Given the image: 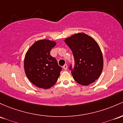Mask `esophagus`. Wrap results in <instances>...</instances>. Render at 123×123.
I'll return each instance as SVG.
<instances>
[{
	"mask_svg": "<svg viewBox=\"0 0 123 123\" xmlns=\"http://www.w3.org/2000/svg\"><path fill=\"white\" fill-rule=\"evenodd\" d=\"M63 68L65 70H67L68 69V65L67 64H65L64 66H63Z\"/></svg>",
	"mask_w": 123,
	"mask_h": 123,
	"instance_id": "1",
	"label": "esophagus"
}]
</instances>
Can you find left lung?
I'll return each instance as SVG.
<instances>
[{"instance_id": "obj_1", "label": "left lung", "mask_w": 123, "mask_h": 123, "mask_svg": "<svg viewBox=\"0 0 123 123\" xmlns=\"http://www.w3.org/2000/svg\"><path fill=\"white\" fill-rule=\"evenodd\" d=\"M72 51L75 65L69 66L73 78L82 85H89L98 79L102 72L103 59L96 41L84 33H78L65 40Z\"/></svg>"}]
</instances>
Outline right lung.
Returning a JSON list of instances; mask_svg holds the SVG:
<instances>
[{
    "instance_id": "obj_1",
    "label": "right lung",
    "mask_w": 123,
    "mask_h": 123,
    "mask_svg": "<svg viewBox=\"0 0 123 123\" xmlns=\"http://www.w3.org/2000/svg\"><path fill=\"white\" fill-rule=\"evenodd\" d=\"M56 45L54 41L41 40L36 41L27 52L24 71L34 85L47 89L55 84L62 71L57 61L50 55Z\"/></svg>"
}]
</instances>
